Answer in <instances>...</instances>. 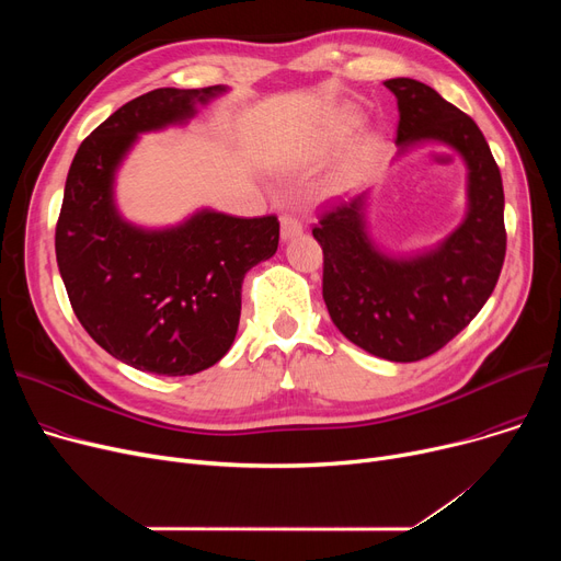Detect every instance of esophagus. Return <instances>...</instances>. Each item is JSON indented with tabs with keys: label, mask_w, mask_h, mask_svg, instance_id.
I'll return each instance as SVG.
<instances>
[{
	"label": "esophagus",
	"mask_w": 561,
	"mask_h": 561,
	"mask_svg": "<svg viewBox=\"0 0 561 561\" xmlns=\"http://www.w3.org/2000/svg\"><path fill=\"white\" fill-rule=\"evenodd\" d=\"M279 225H282V241H290L293 236H300L302 233V222L296 216L284 214L279 218Z\"/></svg>",
	"instance_id": "1"
}]
</instances>
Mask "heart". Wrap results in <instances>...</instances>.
I'll return each mask as SVG.
<instances>
[{"instance_id": "obj_1", "label": "heart", "mask_w": 561, "mask_h": 561, "mask_svg": "<svg viewBox=\"0 0 561 561\" xmlns=\"http://www.w3.org/2000/svg\"><path fill=\"white\" fill-rule=\"evenodd\" d=\"M355 125H357V115H355V113L345 111V113L336 115V121L330 125V129L325 131V136H322V147H320V150H322V152H332L334 147L352 131V127H355ZM373 147H375V140H373V138H359L355 145H352V150H350V154H347V159H345L343 180L373 152Z\"/></svg>"}]
</instances>
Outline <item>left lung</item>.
Instances as JSON below:
<instances>
[{"label": "left lung", "instance_id": "8db88e82", "mask_svg": "<svg viewBox=\"0 0 561 561\" xmlns=\"http://www.w3.org/2000/svg\"><path fill=\"white\" fill-rule=\"evenodd\" d=\"M396 95L398 154L425 142L448 145L466 163V216L434 248L411 254L381 250L368 236V193L336 204L313 239L325 254L322 298L339 332L389 362H419L473 320L503 271L505 193L480 127L416 79H389Z\"/></svg>", "mask_w": 561, "mask_h": 561}]
</instances>
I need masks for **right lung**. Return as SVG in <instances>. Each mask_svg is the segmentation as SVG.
<instances>
[{
    "instance_id": "add662e5",
    "label": "right lung",
    "mask_w": 561,
    "mask_h": 561,
    "mask_svg": "<svg viewBox=\"0 0 561 561\" xmlns=\"http://www.w3.org/2000/svg\"><path fill=\"white\" fill-rule=\"evenodd\" d=\"M227 85L157 88L88 136L72 159L56 261L70 305L111 357L154 375H195L218 364L239 332L243 277L279 243L275 216L236 218L199 209L145 229L115 204V174L140 134L186 125Z\"/></svg>"
}]
</instances>
